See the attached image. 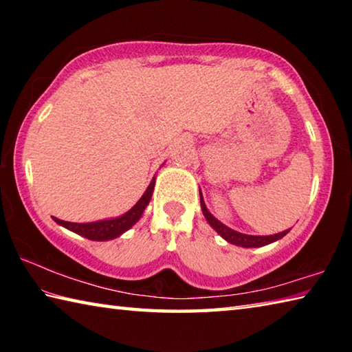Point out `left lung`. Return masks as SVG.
<instances>
[{
    "label": "left lung",
    "mask_w": 352,
    "mask_h": 352,
    "mask_svg": "<svg viewBox=\"0 0 352 352\" xmlns=\"http://www.w3.org/2000/svg\"><path fill=\"white\" fill-rule=\"evenodd\" d=\"M200 204H201V211H204V216L206 217L208 223H210L212 228L223 237L225 241L233 243V245L245 247V248L262 247V245H267V243H272V242H275L278 239H281V237H284L285 234L289 233V230H285V231H283V233H278V234H272V236H248V234L237 233V231L228 228V226H225L223 223H220L219 220L214 217L210 211L206 210L205 201L201 200V195H200Z\"/></svg>",
    "instance_id": "8db88e82"
}]
</instances>
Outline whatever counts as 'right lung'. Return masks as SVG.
Returning a JSON list of instances; mask_svg holds the SVG:
<instances>
[{"label":"right lung","mask_w":352,"mask_h":352,"mask_svg":"<svg viewBox=\"0 0 352 352\" xmlns=\"http://www.w3.org/2000/svg\"><path fill=\"white\" fill-rule=\"evenodd\" d=\"M152 190H153V182L148 184L147 190L140 199L138 204H136L129 212H126L124 216L118 219L100 220V222H93V223H73V222H65V220L56 219V217L54 220L58 225H62L65 228L74 231V233L87 237V239L90 241L115 239V237L122 234L124 231H127L130 226L138 222L140 217L142 216V212L146 210V206L148 205V201H151Z\"/></svg>","instance_id":"1"}]
</instances>
